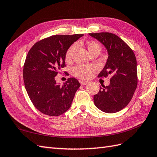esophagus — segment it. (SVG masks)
Returning <instances> with one entry per match:
<instances>
[{
    "label": "esophagus",
    "mask_w": 157,
    "mask_h": 157,
    "mask_svg": "<svg viewBox=\"0 0 157 157\" xmlns=\"http://www.w3.org/2000/svg\"><path fill=\"white\" fill-rule=\"evenodd\" d=\"M79 83H81V85H82V86H85V85H86L87 83H88V82L87 81H84V80H82V79H80L79 80Z\"/></svg>",
    "instance_id": "34e87169"
}]
</instances>
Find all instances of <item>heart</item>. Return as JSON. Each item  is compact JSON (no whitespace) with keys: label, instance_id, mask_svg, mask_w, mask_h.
Segmentation results:
<instances>
[{"label":"heart","instance_id":"heart-1","mask_svg":"<svg viewBox=\"0 0 157 157\" xmlns=\"http://www.w3.org/2000/svg\"><path fill=\"white\" fill-rule=\"evenodd\" d=\"M87 49L88 50L90 53L94 52H98L100 53L101 50V46L99 43L97 41H90L86 44ZM75 48V44L71 45L67 49L66 53H65V59L66 61H70L71 59L73 52ZM97 70V67L93 64H79L75 65L72 69V74L75 77L78 78L86 79L90 78L92 73Z\"/></svg>","mask_w":157,"mask_h":157}]
</instances>
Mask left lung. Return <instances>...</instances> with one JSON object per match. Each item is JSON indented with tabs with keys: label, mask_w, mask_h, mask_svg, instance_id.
Listing matches in <instances>:
<instances>
[{
	"label": "left lung",
	"mask_w": 157,
	"mask_h": 157,
	"mask_svg": "<svg viewBox=\"0 0 157 157\" xmlns=\"http://www.w3.org/2000/svg\"><path fill=\"white\" fill-rule=\"evenodd\" d=\"M108 50V58L98 78L111 75L109 86L101 85L94 96L96 106L106 113H115L125 108L132 100L138 84L136 59L132 49L115 34L108 32L89 33Z\"/></svg>",
	"instance_id": "8db88e82"
}]
</instances>
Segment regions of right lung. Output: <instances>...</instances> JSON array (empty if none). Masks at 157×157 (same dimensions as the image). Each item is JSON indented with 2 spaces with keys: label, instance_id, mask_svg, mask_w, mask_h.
<instances>
[{
  "label": "right lung",
  "instance_id": "right-lung-1",
  "mask_svg": "<svg viewBox=\"0 0 157 157\" xmlns=\"http://www.w3.org/2000/svg\"><path fill=\"white\" fill-rule=\"evenodd\" d=\"M83 35H52L35 43L29 51L23 66L25 87L33 104L43 114L58 116L71 107L80 83L70 78L60 86L55 77L65 67L67 49Z\"/></svg>",
  "mask_w": 157,
  "mask_h": 157
}]
</instances>
